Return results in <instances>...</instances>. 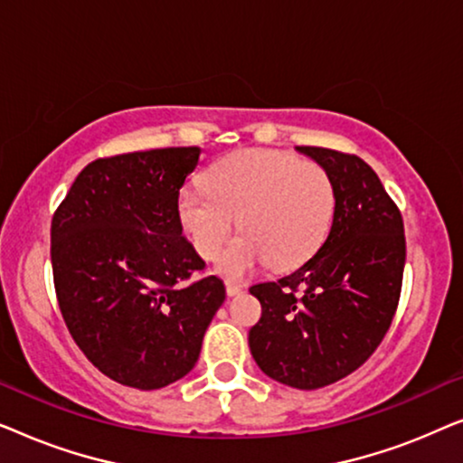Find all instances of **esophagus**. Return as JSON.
Returning <instances> with one entry per match:
<instances>
[{
  "label": "esophagus",
  "instance_id": "esophagus-1",
  "mask_svg": "<svg viewBox=\"0 0 463 463\" xmlns=\"http://www.w3.org/2000/svg\"><path fill=\"white\" fill-rule=\"evenodd\" d=\"M225 293H227V297H236L242 293V287L236 282H225Z\"/></svg>",
  "mask_w": 463,
  "mask_h": 463
}]
</instances>
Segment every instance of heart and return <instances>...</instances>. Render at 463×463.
<instances>
[{
    "label": "heart",
    "instance_id": "b5f03b06",
    "mask_svg": "<svg viewBox=\"0 0 463 463\" xmlns=\"http://www.w3.org/2000/svg\"><path fill=\"white\" fill-rule=\"evenodd\" d=\"M335 183L320 164L293 154L242 149L211 168L208 185L181 187L176 213L189 242L213 257L240 221V233L214 259L221 276L242 278L269 261L274 269L306 263L331 232Z\"/></svg>",
    "mask_w": 463,
    "mask_h": 463
}]
</instances>
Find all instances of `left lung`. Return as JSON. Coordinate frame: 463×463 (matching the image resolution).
Returning a JSON list of instances; mask_svg holds the SVG:
<instances>
[{"label": "left lung", "instance_id": "1", "mask_svg": "<svg viewBox=\"0 0 463 463\" xmlns=\"http://www.w3.org/2000/svg\"><path fill=\"white\" fill-rule=\"evenodd\" d=\"M297 151L331 175L333 225L312 259L278 282L250 288L261 320L250 328L249 347L274 382L318 390L356 371L382 344L407 252L401 213L369 164L325 147Z\"/></svg>", "mask_w": 463, "mask_h": 463}]
</instances>
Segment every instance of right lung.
<instances>
[{"label": "right lung", "instance_id": "add662e5", "mask_svg": "<svg viewBox=\"0 0 463 463\" xmlns=\"http://www.w3.org/2000/svg\"><path fill=\"white\" fill-rule=\"evenodd\" d=\"M200 147L103 157L81 170L52 217V274L65 325L113 382L160 390L185 377L225 301L183 236L176 200Z\"/></svg>", "mask_w": 463, "mask_h": 463}]
</instances>
